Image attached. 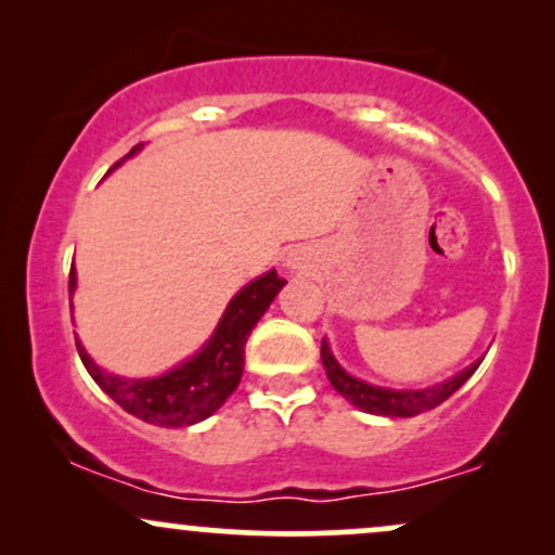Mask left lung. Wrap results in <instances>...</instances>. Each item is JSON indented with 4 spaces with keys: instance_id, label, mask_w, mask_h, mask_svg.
Masks as SVG:
<instances>
[{
    "instance_id": "8db88e82",
    "label": "left lung",
    "mask_w": 555,
    "mask_h": 555,
    "mask_svg": "<svg viewBox=\"0 0 555 555\" xmlns=\"http://www.w3.org/2000/svg\"><path fill=\"white\" fill-rule=\"evenodd\" d=\"M321 360L323 367H326L331 386H334L349 404L360 406L367 415L380 417H415L420 412H428L433 406L443 404L456 388H462L464 380H467L482 362V358L475 360L473 365L464 367V371L456 375H451L449 380H441V384L428 388H386L367 384V380L354 378L352 373L344 371L339 362H336L334 352H331L326 339L321 341Z\"/></svg>"
}]
</instances>
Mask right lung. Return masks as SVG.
I'll list each match as a JSON object with an SVG mask.
<instances>
[{
	"label": "right lung",
	"instance_id": "add662e5",
	"mask_svg": "<svg viewBox=\"0 0 555 555\" xmlns=\"http://www.w3.org/2000/svg\"><path fill=\"white\" fill-rule=\"evenodd\" d=\"M140 149H143V143L135 145L125 158H119L112 169L135 156ZM284 284V279H279L276 271L271 269L242 286L237 295L229 299L211 339L203 344L193 358L182 360L180 365L156 375V378H125V375L109 373L86 352L82 341L75 336L78 354L101 391L117 401L125 412L143 420V423L158 425V428H188V425L211 417L240 386L247 336ZM75 286H78V273L73 266V271H69V299L75 295Z\"/></svg>",
	"mask_w": 555,
	"mask_h": 555
}]
</instances>
